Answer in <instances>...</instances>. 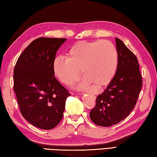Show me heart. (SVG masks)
<instances>
[{
    "instance_id": "b5f03b06",
    "label": "heart",
    "mask_w": 157,
    "mask_h": 157,
    "mask_svg": "<svg viewBox=\"0 0 157 157\" xmlns=\"http://www.w3.org/2000/svg\"><path fill=\"white\" fill-rule=\"evenodd\" d=\"M119 58L113 44L109 41L81 42L71 48L67 57H56L52 63L53 72L66 85L77 81L81 70L84 75L78 89L93 84L97 88L106 86L116 75Z\"/></svg>"
}]
</instances>
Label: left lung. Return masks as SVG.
Instances as JSON below:
<instances>
[{
  "instance_id": "left-lung-1",
  "label": "left lung",
  "mask_w": 157,
  "mask_h": 157,
  "mask_svg": "<svg viewBox=\"0 0 157 157\" xmlns=\"http://www.w3.org/2000/svg\"><path fill=\"white\" fill-rule=\"evenodd\" d=\"M119 63L115 77L96 98L90 117L100 126H111L128 116L137 102L142 86L137 58L118 38H115Z\"/></svg>"
}]
</instances>
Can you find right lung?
<instances>
[{"mask_svg":"<svg viewBox=\"0 0 157 157\" xmlns=\"http://www.w3.org/2000/svg\"><path fill=\"white\" fill-rule=\"evenodd\" d=\"M66 38L40 37L26 47L13 70V90L20 111L37 128H55L70 94L55 77L52 63Z\"/></svg>","mask_w":157,"mask_h":157,"instance_id":"add662e5","label":"right lung"}]
</instances>
